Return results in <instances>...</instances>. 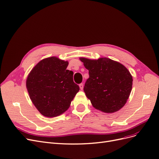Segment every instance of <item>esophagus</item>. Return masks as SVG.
<instances>
[{"label":"esophagus","instance_id":"34e87169","mask_svg":"<svg viewBox=\"0 0 159 159\" xmlns=\"http://www.w3.org/2000/svg\"><path fill=\"white\" fill-rule=\"evenodd\" d=\"M79 86H80V88L81 90H82L84 89V85H83V84H80L79 85Z\"/></svg>","mask_w":159,"mask_h":159}]
</instances>
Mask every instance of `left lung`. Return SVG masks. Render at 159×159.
Here are the masks:
<instances>
[{
    "label": "left lung",
    "instance_id": "1",
    "mask_svg": "<svg viewBox=\"0 0 159 159\" xmlns=\"http://www.w3.org/2000/svg\"><path fill=\"white\" fill-rule=\"evenodd\" d=\"M80 60L89 70V78L84 90L93 107L107 113L121 109L127 103L133 85V77L126 67L107 57Z\"/></svg>",
    "mask_w": 159,
    "mask_h": 159
}]
</instances>
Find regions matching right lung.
<instances>
[{
  "label": "right lung",
  "instance_id": "obj_1",
  "mask_svg": "<svg viewBox=\"0 0 159 159\" xmlns=\"http://www.w3.org/2000/svg\"><path fill=\"white\" fill-rule=\"evenodd\" d=\"M68 61L52 56L43 59L28 74L26 85L36 108L46 117H54L68 109L80 90L74 82Z\"/></svg>",
  "mask_w": 159,
  "mask_h": 159
}]
</instances>
